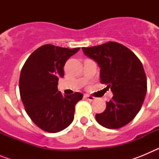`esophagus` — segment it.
<instances>
[{
  "instance_id": "34e87169",
  "label": "esophagus",
  "mask_w": 159,
  "mask_h": 159,
  "mask_svg": "<svg viewBox=\"0 0 159 159\" xmlns=\"http://www.w3.org/2000/svg\"><path fill=\"white\" fill-rule=\"evenodd\" d=\"M87 99H88L89 101H95L96 99V98L94 96H92V95H86Z\"/></svg>"
}]
</instances>
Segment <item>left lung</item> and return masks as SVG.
Returning <instances> with one entry per match:
<instances>
[{"instance_id":"8db88e82","label":"left lung","mask_w":159,"mask_h":159,"mask_svg":"<svg viewBox=\"0 0 159 159\" xmlns=\"http://www.w3.org/2000/svg\"><path fill=\"white\" fill-rule=\"evenodd\" d=\"M82 50L98 64L100 83L107 85L113 93L104 111L95 115L96 121L108 129L124 127L139 113L147 94V76L141 61L133 52L117 42L82 48Z\"/></svg>"}]
</instances>
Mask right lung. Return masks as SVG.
Masks as SVG:
<instances>
[{
	"mask_svg": "<svg viewBox=\"0 0 159 159\" xmlns=\"http://www.w3.org/2000/svg\"><path fill=\"white\" fill-rule=\"evenodd\" d=\"M80 48L44 44L29 56L22 67L19 80L22 102L32 121L44 131H61L74 119L75 106L83 95H63L57 85L64 75L66 61Z\"/></svg>",
	"mask_w": 159,
	"mask_h": 159,
	"instance_id": "obj_1",
	"label": "right lung"
}]
</instances>
